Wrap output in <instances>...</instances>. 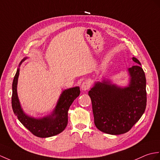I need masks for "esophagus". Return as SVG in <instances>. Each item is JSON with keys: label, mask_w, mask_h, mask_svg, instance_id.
<instances>
[{"label": "esophagus", "mask_w": 160, "mask_h": 160, "mask_svg": "<svg viewBox=\"0 0 160 160\" xmlns=\"http://www.w3.org/2000/svg\"><path fill=\"white\" fill-rule=\"evenodd\" d=\"M91 84L87 81H84L81 84V89L82 91H87L88 89L90 88Z\"/></svg>", "instance_id": "esophagus-1"}]
</instances>
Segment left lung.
<instances>
[{
    "label": "left lung",
    "mask_w": 160,
    "mask_h": 160,
    "mask_svg": "<svg viewBox=\"0 0 160 160\" xmlns=\"http://www.w3.org/2000/svg\"><path fill=\"white\" fill-rule=\"evenodd\" d=\"M128 69V87H120L108 80L95 82L88 91L94 122L99 130L112 135L128 132L144 112L147 105L146 78L140 61Z\"/></svg>",
    "instance_id": "obj_1"
}]
</instances>
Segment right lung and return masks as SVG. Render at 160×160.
Segmentation results:
<instances>
[{"instance_id": "obj_1", "label": "right lung", "mask_w": 160, "mask_h": 160, "mask_svg": "<svg viewBox=\"0 0 160 160\" xmlns=\"http://www.w3.org/2000/svg\"><path fill=\"white\" fill-rule=\"evenodd\" d=\"M27 58L26 57L22 60L19 67ZM19 73L20 68H18L12 84V97L13 111L18 120L32 134L39 138H48L62 132L68 125L69 107L74 100L80 95V87H76L65 89L62 92L52 113L45 117L36 118L26 114L21 107L17 92Z\"/></svg>"}]
</instances>
